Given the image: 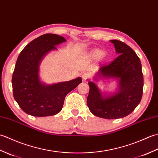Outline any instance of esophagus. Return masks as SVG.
Masks as SVG:
<instances>
[{
	"instance_id": "esophagus-1",
	"label": "esophagus",
	"mask_w": 158,
	"mask_h": 158,
	"mask_svg": "<svg viewBox=\"0 0 158 158\" xmlns=\"http://www.w3.org/2000/svg\"><path fill=\"white\" fill-rule=\"evenodd\" d=\"M89 77H90V75H89V73H84L82 75V79H83V80H86L87 79H88V78H89Z\"/></svg>"
}]
</instances>
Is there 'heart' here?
<instances>
[{"label": "heart", "instance_id": "obj_1", "mask_svg": "<svg viewBox=\"0 0 158 158\" xmlns=\"http://www.w3.org/2000/svg\"><path fill=\"white\" fill-rule=\"evenodd\" d=\"M102 54H103L102 52L100 51V50H96V51H95L94 53V55L96 57H100V56H102Z\"/></svg>", "mask_w": 158, "mask_h": 158}]
</instances>
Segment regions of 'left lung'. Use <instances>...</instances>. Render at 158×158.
<instances>
[{
    "label": "left lung",
    "instance_id": "8db88e82",
    "mask_svg": "<svg viewBox=\"0 0 158 158\" xmlns=\"http://www.w3.org/2000/svg\"><path fill=\"white\" fill-rule=\"evenodd\" d=\"M110 41L119 56L111 62L100 65L98 75L118 79V89L113 94H102L94 83L89 81L87 105L93 115L113 119L128 115L138 106L143 96V75L140 60L135 51L118 40Z\"/></svg>",
    "mask_w": 158,
    "mask_h": 158
}]
</instances>
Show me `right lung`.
Listing matches in <instances>:
<instances>
[{
    "label": "right lung",
    "mask_w": 158,
    "mask_h": 158,
    "mask_svg": "<svg viewBox=\"0 0 158 158\" xmlns=\"http://www.w3.org/2000/svg\"><path fill=\"white\" fill-rule=\"evenodd\" d=\"M64 41L62 36L45 34L28 43L19 53L12 77L13 93L20 108L28 115L46 117L58 113L66 96L82 81L81 77L52 85L40 81L42 59L49 52L56 50V45Z\"/></svg>",
    "instance_id": "add662e5"
}]
</instances>
